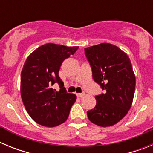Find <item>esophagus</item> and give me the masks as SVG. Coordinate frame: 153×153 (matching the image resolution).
<instances>
[{
	"mask_svg": "<svg viewBox=\"0 0 153 153\" xmlns=\"http://www.w3.org/2000/svg\"><path fill=\"white\" fill-rule=\"evenodd\" d=\"M76 96H77L78 97H79V98H82V97H83L85 96V93H77V94H76Z\"/></svg>",
	"mask_w": 153,
	"mask_h": 153,
	"instance_id": "1",
	"label": "esophagus"
}]
</instances>
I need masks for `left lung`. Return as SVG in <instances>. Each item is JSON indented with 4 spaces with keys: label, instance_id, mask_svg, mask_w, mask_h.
Returning a JSON list of instances; mask_svg holds the SVG:
<instances>
[{
    "label": "left lung",
    "instance_id": "obj_1",
    "mask_svg": "<svg viewBox=\"0 0 153 153\" xmlns=\"http://www.w3.org/2000/svg\"><path fill=\"white\" fill-rule=\"evenodd\" d=\"M84 51L93 79L106 91L96 96L97 105L87 111V117L96 125L110 126L122 120L132 106L136 77L130 60L118 47L107 43Z\"/></svg>",
    "mask_w": 153,
    "mask_h": 153
}]
</instances>
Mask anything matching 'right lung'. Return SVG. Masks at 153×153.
<instances>
[{"instance_id": "add662e5", "label": "right lung", "mask_w": 153, "mask_h": 153, "mask_svg": "<svg viewBox=\"0 0 153 153\" xmlns=\"http://www.w3.org/2000/svg\"><path fill=\"white\" fill-rule=\"evenodd\" d=\"M78 48L49 43L40 46L27 58L21 72V98L28 114L36 123L54 127L68 118L76 96L67 93L59 70L63 60L74 55ZM54 83L60 86L59 91L52 88Z\"/></svg>"}]
</instances>
